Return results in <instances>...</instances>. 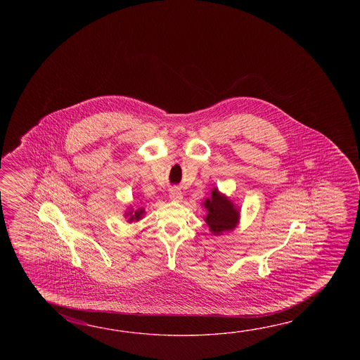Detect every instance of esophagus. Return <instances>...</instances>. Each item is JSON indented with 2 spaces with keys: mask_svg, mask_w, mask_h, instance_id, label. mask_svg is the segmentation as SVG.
Returning a JSON list of instances; mask_svg holds the SVG:
<instances>
[{
  "mask_svg": "<svg viewBox=\"0 0 360 360\" xmlns=\"http://www.w3.org/2000/svg\"><path fill=\"white\" fill-rule=\"evenodd\" d=\"M169 199H171L172 202H181L183 193H181L180 189H171V191H169Z\"/></svg>",
  "mask_w": 360,
  "mask_h": 360,
  "instance_id": "34e87169",
  "label": "esophagus"
}]
</instances>
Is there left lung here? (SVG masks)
Segmentation results:
<instances>
[{"label":"left lung","mask_w":360,"mask_h":360,"mask_svg":"<svg viewBox=\"0 0 360 360\" xmlns=\"http://www.w3.org/2000/svg\"><path fill=\"white\" fill-rule=\"evenodd\" d=\"M203 206L207 210L205 221L214 236H220L224 231H229L237 226L239 210L217 188L212 189L211 198H207Z\"/></svg>","instance_id":"obj_1"}]
</instances>
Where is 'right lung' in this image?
Here are the masks:
<instances>
[{"instance_id":"obj_1","label":"right lung","mask_w":360,"mask_h":360,"mask_svg":"<svg viewBox=\"0 0 360 360\" xmlns=\"http://www.w3.org/2000/svg\"><path fill=\"white\" fill-rule=\"evenodd\" d=\"M144 208H139L136 211H129L126 216H129V221H139L141 219V216L144 214Z\"/></svg>"}]
</instances>
